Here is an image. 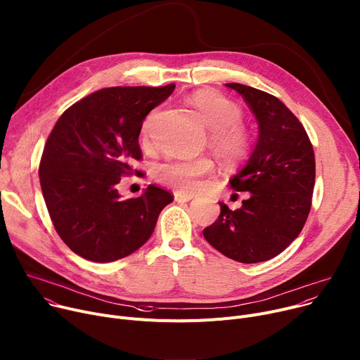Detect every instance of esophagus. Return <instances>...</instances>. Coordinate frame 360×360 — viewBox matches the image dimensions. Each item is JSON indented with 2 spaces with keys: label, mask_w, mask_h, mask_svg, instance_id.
<instances>
[{
  "label": "esophagus",
  "mask_w": 360,
  "mask_h": 360,
  "mask_svg": "<svg viewBox=\"0 0 360 360\" xmlns=\"http://www.w3.org/2000/svg\"><path fill=\"white\" fill-rule=\"evenodd\" d=\"M193 199V195H186V193H180V191H176L174 193V200L181 203V202H188Z\"/></svg>",
  "instance_id": "esophagus-1"
}]
</instances>
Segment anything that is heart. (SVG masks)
<instances>
[{"label":"heart","instance_id":"obj_1","mask_svg":"<svg viewBox=\"0 0 360 360\" xmlns=\"http://www.w3.org/2000/svg\"><path fill=\"white\" fill-rule=\"evenodd\" d=\"M191 103L210 131L212 146L228 160L243 157L250 148V136L239 125L242 112L236 103L216 92H199L191 96ZM157 114V109L147 117L143 125V134L148 132L150 124ZM214 173V164L210 158L196 160L172 158L160 162L155 167V177L165 186H170L180 193H195L202 187L206 177Z\"/></svg>","mask_w":360,"mask_h":360}]
</instances>
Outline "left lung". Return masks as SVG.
Segmentation results:
<instances>
[{
    "label": "left lung",
    "mask_w": 360,
    "mask_h": 360,
    "mask_svg": "<svg viewBox=\"0 0 360 360\" xmlns=\"http://www.w3.org/2000/svg\"><path fill=\"white\" fill-rule=\"evenodd\" d=\"M226 86L250 105L259 138L243 170L229 181L250 198L236 210L220 202V214L203 236L225 257L255 264L281 254L304 228L311 209L316 160L306 129L278 98L240 84Z\"/></svg>",
    "instance_id": "left-lung-1"
}]
</instances>
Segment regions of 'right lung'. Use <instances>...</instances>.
<instances>
[{"label": "right lung", "mask_w": 360, "mask_h": 360, "mask_svg": "<svg viewBox=\"0 0 360 360\" xmlns=\"http://www.w3.org/2000/svg\"><path fill=\"white\" fill-rule=\"evenodd\" d=\"M176 85L105 88L68 108L50 132L39 165L54 229L79 257L110 262L128 257L153 235L170 191L150 184L121 199V177L139 174L143 121ZM144 176V173L140 175Z\"/></svg>", "instance_id": "right-lung-1"}]
</instances>
